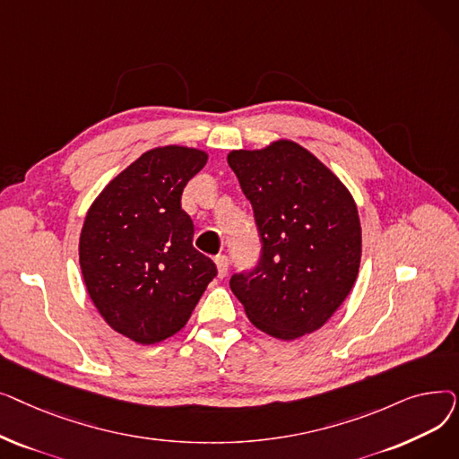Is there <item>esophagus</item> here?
<instances>
[{
	"mask_svg": "<svg viewBox=\"0 0 459 459\" xmlns=\"http://www.w3.org/2000/svg\"><path fill=\"white\" fill-rule=\"evenodd\" d=\"M215 266H217V275L225 277L229 270V256L227 255H217L215 256Z\"/></svg>",
	"mask_w": 459,
	"mask_h": 459,
	"instance_id": "34e87169",
	"label": "esophagus"
}]
</instances>
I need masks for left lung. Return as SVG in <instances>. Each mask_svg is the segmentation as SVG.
<instances>
[{"label":"left lung","mask_w":459,"mask_h":459,"mask_svg":"<svg viewBox=\"0 0 459 459\" xmlns=\"http://www.w3.org/2000/svg\"><path fill=\"white\" fill-rule=\"evenodd\" d=\"M227 161L251 201L262 242L230 290L253 325L281 341L320 329L351 292L360 221L348 187L301 144L279 139Z\"/></svg>","instance_id":"obj_1"}]
</instances>
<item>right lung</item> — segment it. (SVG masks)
I'll return each mask as SVG.
<instances>
[{
    "label": "right lung",
    "instance_id": "1",
    "mask_svg": "<svg viewBox=\"0 0 459 459\" xmlns=\"http://www.w3.org/2000/svg\"><path fill=\"white\" fill-rule=\"evenodd\" d=\"M199 149L167 144L141 154L91 204L80 266L100 316L137 344H156L189 320L215 264L193 247L186 184L206 165Z\"/></svg>",
    "mask_w": 459,
    "mask_h": 459
}]
</instances>
